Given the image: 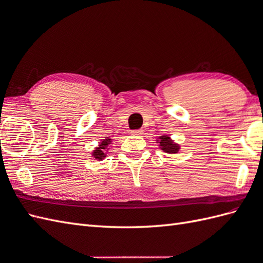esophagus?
I'll return each instance as SVG.
<instances>
[{
  "instance_id": "1",
  "label": "esophagus",
  "mask_w": 263,
  "mask_h": 263,
  "mask_svg": "<svg viewBox=\"0 0 263 263\" xmlns=\"http://www.w3.org/2000/svg\"><path fill=\"white\" fill-rule=\"evenodd\" d=\"M142 134V129H136V130H132V135L134 136H138V135Z\"/></svg>"
}]
</instances>
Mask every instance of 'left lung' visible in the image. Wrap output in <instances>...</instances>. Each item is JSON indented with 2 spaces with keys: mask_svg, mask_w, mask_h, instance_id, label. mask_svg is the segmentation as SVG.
I'll return each instance as SVG.
<instances>
[{
  "mask_svg": "<svg viewBox=\"0 0 263 263\" xmlns=\"http://www.w3.org/2000/svg\"><path fill=\"white\" fill-rule=\"evenodd\" d=\"M159 148H160L163 153L166 154H178L180 150V145L177 144L176 141L171 139L169 135H162V136H159L156 140Z\"/></svg>",
  "mask_w": 263,
  "mask_h": 263,
  "instance_id": "8db88e82",
  "label": "left lung"
}]
</instances>
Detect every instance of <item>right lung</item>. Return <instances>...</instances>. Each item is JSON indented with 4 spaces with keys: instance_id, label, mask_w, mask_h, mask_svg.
Instances as JSON below:
<instances>
[{
    "instance_id": "1",
    "label": "right lung",
    "mask_w": 263,
    "mask_h": 263,
    "mask_svg": "<svg viewBox=\"0 0 263 263\" xmlns=\"http://www.w3.org/2000/svg\"><path fill=\"white\" fill-rule=\"evenodd\" d=\"M113 139L109 138V137H105L104 139H102L100 142L98 147H95L94 150L92 151V158H94L95 160L98 161H101L103 160V159H105L108 150H109V147H110V144H112Z\"/></svg>"
}]
</instances>
